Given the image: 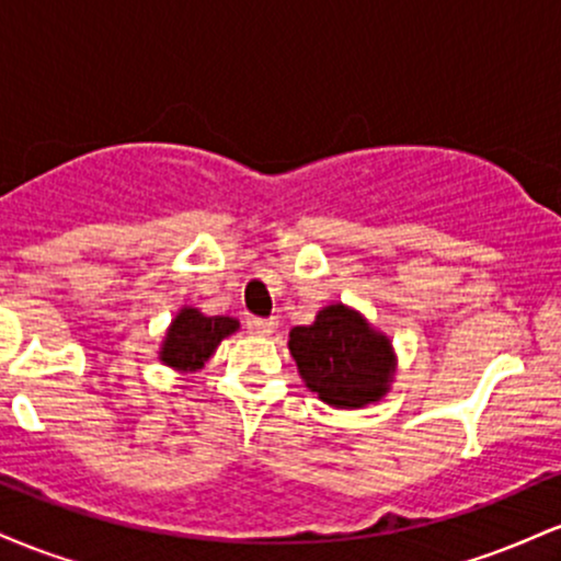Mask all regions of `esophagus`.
<instances>
[{"label":"esophagus","instance_id":"34e87169","mask_svg":"<svg viewBox=\"0 0 561 561\" xmlns=\"http://www.w3.org/2000/svg\"><path fill=\"white\" fill-rule=\"evenodd\" d=\"M276 324H279V321H276L274 317L272 319H253V321H250V327H253V330L259 332V334H274Z\"/></svg>","mask_w":561,"mask_h":561}]
</instances>
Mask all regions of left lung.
Listing matches in <instances>:
<instances>
[{"mask_svg":"<svg viewBox=\"0 0 561 561\" xmlns=\"http://www.w3.org/2000/svg\"><path fill=\"white\" fill-rule=\"evenodd\" d=\"M287 345L306 388L334 409L379 401L396 375L390 340L343 302L321 308L313 324L295 327Z\"/></svg>","mask_w":561,"mask_h":561,"instance_id":"obj_1","label":"left lung"}]
</instances>
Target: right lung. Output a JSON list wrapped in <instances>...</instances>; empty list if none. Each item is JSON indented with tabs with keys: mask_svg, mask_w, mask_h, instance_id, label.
Segmentation results:
<instances>
[{
	"mask_svg": "<svg viewBox=\"0 0 561 561\" xmlns=\"http://www.w3.org/2000/svg\"><path fill=\"white\" fill-rule=\"evenodd\" d=\"M240 321L231 317H205L197 308H182L165 332L160 362L179 371H197L214 356L224 337L237 332Z\"/></svg>",
	"mask_w": 561,
	"mask_h": 561,
	"instance_id": "right-lung-1",
	"label": "right lung"
}]
</instances>
